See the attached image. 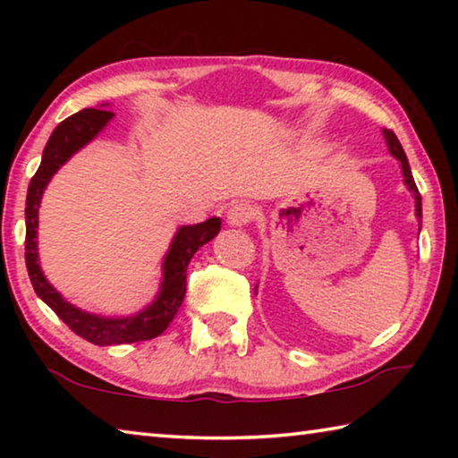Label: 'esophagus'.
<instances>
[{"label": "esophagus", "mask_w": 458, "mask_h": 458, "mask_svg": "<svg viewBox=\"0 0 458 458\" xmlns=\"http://www.w3.org/2000/svg\"><path fill=\"white\" fill-rule=\"evenodd\" d=\"M254 218V208L250 204H234L226 214V220L230 226L242 228Z\"/></svg>", "instance_id": "obj_1"}]
</instances>
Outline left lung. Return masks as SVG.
<instances>
[{
	"label": "left lung",
	"mask_w": 458,
	"mask_h": 458,
	"mask_svg": "<svg viewBox=\"0 0 458 458\" xmlns=\"http://www.w3.org/2000/svg\"><path fill=\"white\" fill-rule=\"evenodd\" d=\"M384 139H386V145H387V151H390L394 157H396L400 161V167H402V175H404V185L410 190V193L414 196V204H416V218L418 222L422 224V198L420 193H418V188L414 183V177H412V172H410V164L406 159V153L404 149H402V145L398 141V137L392 133L390 129H384ZM418 232H420V228H418Z\"/></svg>",
	"instance_id": "1"
}]
</instances>
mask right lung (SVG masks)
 I'll return each instance as SVG.
<instances>
[{
  "label": "right lung",
  "mask_w": 458,
  "mask_h": 458,
  "mask_svg": "<svg viewBox=\"0 0 458 458\" xmlns=\"http://www.w3.org/2000/svg\"><path fill=\"white\" fill-rule=\"evenodd\" d=\"M106 105L98 108H84L72 117H68L52 131L48 143L44 147L42 164L32 177L26 196V267L30 281L38 297L56 313L76 335L90 341L95 345H121L135 344V341H147L161 335L167 329V325L182 307L185 297V275L188 265L198 248L218 234L222 220L210 218L206 222L193 224V226H180L169 244V250L161 265V284L159 293L149 305L135 315L127 317H105L97 313L82 311L71 301H66L54 289L44 276L40 268V257H38V210H40L42 196L46 185L50 183L52 175L72 157L76 151H81L84 145H89L108 121L114 114L105 111Z\"/></svg>",
  "instance_id": "obj_1"
}]
</instances>
